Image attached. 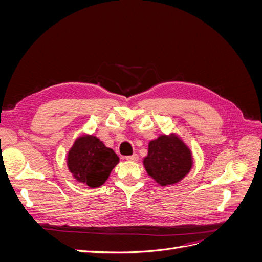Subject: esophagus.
<instances>
[{
    "mask_svg": "<svg viewBox=\"0 0 262 262\" xmlns=\"http://www.w3.org/2000/svg\"><path fill=\"white\" fill-rule=\"evenodd\" d=\"M126 160L130 161V162H137V161L139 160V155H138V154L129 155V156H126Z\"/></svg>",
    "mask_w": 262,
    "mask_h": 262,
    "instance_id": "obj_1",
    "label": "esophagus"
}]
</instances>
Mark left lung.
<instances>
[{
  "instance_id": "obj_1",
  "label": "left lung",
  "mask_w": 262,
  "mask_h": 262,
  "mask_svg": "<svg viewBox=\"0 0 262 262\" xmlns=\"http://www.w3.org/2000/svg\"><path fill=\"white\" fill-rule=\"evenodd\" d=\"M148 175L158 185L179 182L192 167L190 148L175 134L160 136L149 142L148 153L143 161Z\"/></svg>"
}]
</instances>
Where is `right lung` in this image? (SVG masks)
Listing matches in <instances>:
<instances>
[{"instance_id":"obj_1","label":"right lung","mask_w":262,"mask_h":262,"mask_svg":"<svg viewBox=\"0 0 262 262\" xmlns=\"http://www.w3.org/2000/svg\"><path fill=\"white\" fill-rule=\"evenodd\" d=\"M67 163L69 170L78 182L97 188L105 184L119 163V157L98 138L83 136L77 138L70 148Z\"/></svg>"}]
</instances>
